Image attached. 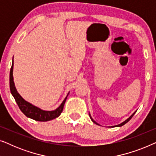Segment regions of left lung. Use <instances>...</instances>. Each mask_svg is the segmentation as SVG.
<instances>
[{
    "label": "left lung",
    "instance_id": "1",
    "mask_svg": "<svg viewBox=\"0 0 156 156\" xmlns=\"http://www.w3.org/2000/svg\"><path fill=\"white\" fill-rule=\"evenodd\" d=\"M136 112H133V114H132V115H131V116H130L129 117V118H128V119H126V120H125L124 121H123V122H122V123H120V124H118V125H116V126H110V127H120V126H123V125H124V124H126V123L127 122H129V121L130 120H131V119L132 118V117H133V115H134V114H135V113H136ZM89 117H90L91 120V121H92L94 123H96V124H97V125H99V126H100V125L99 124V123H97V122H96V121H95L94 120V119H92V117H91V114H90V113H89Z\"/></svg>",
    "mask_w": 156,
    "mask_h": 156
}]
</instances>
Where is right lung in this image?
Segmentation results:
<instances>
[{"label": "right lung", "instance_id": "obj_1", "mask_svg": "<svg viewBox=\"0 0 156 156\" xmlns=\"http://www.w3.org/2000/svg\"><path fill=\"white\" fill-rule=\"evenodd\" d=\"M12 72H13V58H12V66L10 68V89L12 97H14L17 104H18L19 108L23 114L28 118L34 119L38 121H48L52 120V119H56L58 117L61 113L62 112L64 105H65L66 99H67V96L69 95V91L68 92L67 97L65 98L63 101L57 107L56 109L52 111H44L41 108L37 107V106H34L33 104L30 103V102L25 101L23 98L20 95L18 92L17 89L15 86V83L13 81V75H12Z\"/></svg>", "mask_w": 156, "mask_h": 156}]
</instances>
